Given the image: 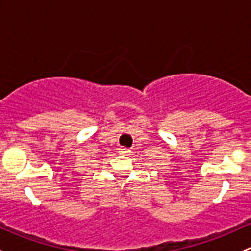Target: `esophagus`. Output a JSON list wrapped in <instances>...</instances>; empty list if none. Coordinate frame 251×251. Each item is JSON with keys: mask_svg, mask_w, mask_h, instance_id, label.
Wrapping results in <instances>:
<instances>
[{"mask_svg": "<svg viewBox=\"0 0 251 251\" xmlns=\"http://www.w3.org/2000/svg\"><path fill=\"white\" fill-rule=\"evenodd\" d=\"M119 153H120L121 155H127V154L131 153V151L128 148H125V147H120V148H119Z\"/></svg>", "mask_w": 251, "mask_h": 251, "instance_id": "1", "label": "esophagus"}]
</instances>
